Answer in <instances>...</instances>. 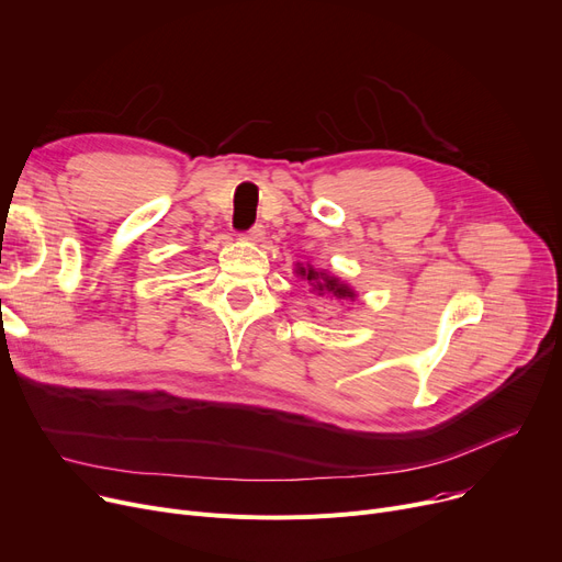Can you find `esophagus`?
I'll use <instances>...</instances> for the list:
<instances>
[{
  "instance_id": "obj_1",
  "label": "esophagus",
  "mask_w": 562,
  "mask_h": 562,
  "mask_svg": "<svg viewBox=\"0 0 562 562\" xmlns=\"http://www.w3.org/2000/svg\"><path fill=\"white\" fill-rule=\"evenodd\" d=\"M266 236V229H263V225H255L248 234H246V239L248 241H252V244H259L261 239Z\"/></svg>"
}]
</instances>
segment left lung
I'll return each instance as SVG.
<instances>
[{"mask_svg":"<svg viewBox=\"0 0 562 562\" xmlns=\"http://www.w3.org/2000/svg\"><path fill=\"white\" fill-rule=\"evenodd\" d=\"M293 273H296V278L305 280L312 289V293H316V296H323V299H330V301H337V303H350L358 299V291L352 289L348 282H344L341 278L333 276L330 271L326 269H316V266L312 263H296V269H293Z\"/></svg>","mask_w":562,"mask_h":562,"instance_id":"obj_1","label":"left lung"}]
</instances>
